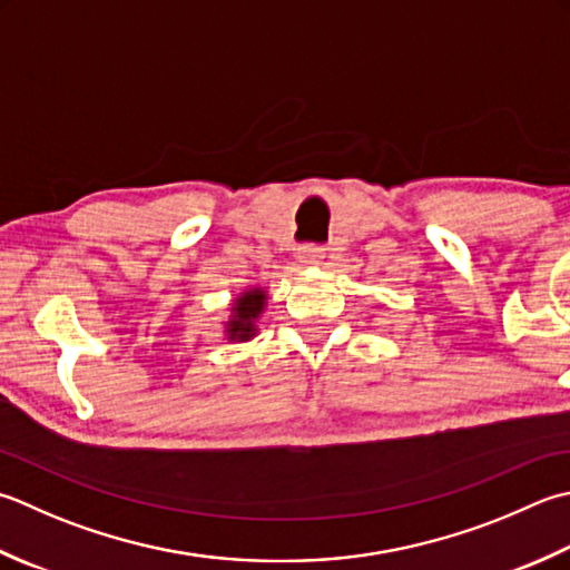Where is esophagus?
<instances>
[{
  "mask_svg": "<svg viewBox=\"0 0 570 570\" xmlns=\"http://www.w3.org/2000/svg\"><path fill=\"white\" fill-rule=\"evenodd\" d=\"M323 259H326V249L318 247V244H304V247L298 249L301 264H321Z\"/></svg>",
  "mask_w": 570,
  "mask_h": 570,
  "instance_id": "1",
  "label": "esophagus"
}]
</instances>
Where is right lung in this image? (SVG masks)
<instances>
[{
	"label": "right lung",
	"instance_id": "add662e5",
	"mask_svg": "<svg viewBox=\"0 0 570 570\" xmlns=\"http://www.w3.org/2000/svg\"><path fill=\"white\" fill-rule=\"evenodd\" d=\"M264 301L266 294L262 288H252V292H244L237 304H234V316L232 321H227V333L229 341H249L254 336V321L259 318V314L264 311Z\"/></svg>",
	"mask_w": 570,
	"mask_h": 570
}]
</instances>
